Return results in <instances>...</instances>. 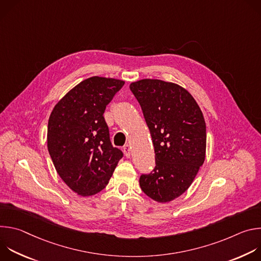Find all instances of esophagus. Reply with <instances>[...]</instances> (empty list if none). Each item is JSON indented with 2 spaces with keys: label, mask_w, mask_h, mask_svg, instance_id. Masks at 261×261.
Instances as JSON below:
<instances>
[{
  "label": "esophagus",
  "mask_w": 261,
  "mask_h": 261,
  "mask_svg": "<svg viewBox=\"0 0 261 261\" xmlns=\"http://www.w3.org/2000/svg\"><path fill=\"white\" fill-rule=\"evenodd\" d=\"M123 151H124L125 156H126L127 158H130V155H131V147H130L128 144H126V145L123 147Z\"/></svg>",
  "instance_id": "34e87169"
}]
</instances>
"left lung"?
Masks as SVG:
<instances>
[{"instance_id": "1", "label": "left lung", "mask_w": 261, "mask_h": 261, "mask_svg": "<svg viewBox=\"0 0 261 261\" xmlns=\"http://www.w3.org/2000/svg\"><path fill=\"white\" fill-rule=\"evenodd\" d=\"M150 129L156 167L139 179L153 200L169 202L193 182L205 159L206 128L202 111L185 88L174 83L144 79L130 84Z\"/></svg>"}]
</instances>
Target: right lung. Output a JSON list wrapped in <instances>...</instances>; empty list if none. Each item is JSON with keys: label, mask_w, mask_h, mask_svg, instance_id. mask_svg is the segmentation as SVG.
I'll return each mask as SVG.
<instances>
[{"label": "right lung", "mask_w": 261, "mask_h": 261, "mask_svg": "<svg viewBox=\"0 0 261 261\" xmlns=\"http://www.w3.org/2000/svg\"><path fill=\"white\" fill-rule=\"evenodd\" d=\"M124 84L110 77L87 79L71 89L50 114L49 155L64 182L81 196L103 190L123 157L111 145L103 114Z\"/></svg>", "instance_id": "obj_1"}]
</instances>
